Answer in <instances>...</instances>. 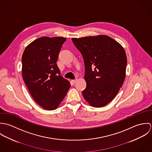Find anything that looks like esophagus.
<instances>
[{
	"instance_id": "1",
	"label": "esophagus",
	"mask_w": 152,
	"mask_h": 152,
	"mask_svg": "<svg viewBox=\"0 0 152 152\" xmlns=\"http://www.w3.org/2000/svg\"><path fill=\"white\" fill-rule=\"evenodd\" d=\"M76 81H77V80H71V82H72V83L74 84V83H75Z\"/></svg>"
}]
</instances>
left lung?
I'll use <instances>...</instances> for the list:
<instances>
[{
	"instance_id": "8db88e82",
	"label": "left lung",
	"mask_w": 152,
	"mask_h": 152,
	"mask_svg": "<svg viewBox=\"0 0 152 152\" xmlns=\"http://www.w3.org/2000/svg\"><path fill=\"white\" fill-rule=\"evenodd\" d=\"M81 53L85 65V99L100 108L111 102L122 87L126 76L127 58L123 47L105 35L72 38Z\"/></svg>"
}]
</instances>
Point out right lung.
Wrapping results in <instances>:
<instances>
[{"label":"right lung","instance_id":"1","mask_svg":"<svg viewBox=\"0 0 152 152\" xmlns=\"http://www.w3.org/2000/svg\"><path fill=\"white\" fill-rule=\"evenodd\" d=\"M66 39L42 37L28 44L22 56L23 79L34 101L44 109L57 108L70 88L57 65Z\"/></svg>","mask_w":152,"mask_h":152}]
</instances>
